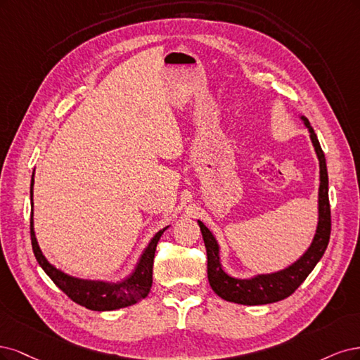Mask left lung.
<instances>
[{"instance_id":"1","label":"left lung","mask_w":360,"mask_h":360,"mask_svg":"<svg viewBox=\"0 0 360 360\" xmlns=\"http://www.w3.org/2000/svg\"><path fill=\"white\" fill-rule=\"evenodd\" d=\"M309 131L311 142L314 145L316 154L320 163V187H319V224L314 239L309 248L288 268L274 274L256 275L248 280L233 278L224 272L221 262H219V247L218 242L202 221H197L200 226L202 236L205 240L207 254V280L214 292L229 302L240 305H264L274 304L278 300L288 297L295 290L305 281V278L316 268V264L323 257L328 248L330 238V205H329V179L326 158L319 143L317 134L312 130L309 121L305 117H300Z\"/></svg>"}]
</instances>
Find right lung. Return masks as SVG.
<instances>
[{"instance_id":"right-lung-1","label":"right lung","mask_w":360,"mask_h":360,"mask_svg":"<svg viewBox=\"0 0 360 360\" xmlns=\"http://www.w3.org/2000/svg\"><path fill=\"white\" fill-rule=\"evenodd\" d=\"M32 188H34V173L31 176V206H32ZM31 243L32 251L36 256L41 269L48 274L51 280L56 284L58 288L70 297L73 302L82 305L92 311H113L134 305L139 300L148 296L150 285H153V266H154V256L157 243L165 233L166 229H161L157 231L155 236L150 239L148 247L142 252L141 259H139L134 271L118 283H108V281H92V280H82V278H76L72 275H67L63 271L56 269L53 264H51L39 247V242L34 233V221H32V211H31Z\"/></svg>"}]
</instances>
